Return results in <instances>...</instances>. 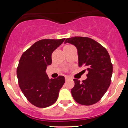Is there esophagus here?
<instances>
[{
	"instance_id": "esophagus-1",
	"label": "esophagus",
	"mask_w": 128,
	"mask_h": 128,
	"mask_svg": "<svg viewBox=\"0 0 128 128\" xmlns=\"http://www.w3.org/2000/svg\"><path fill=\"white\" fill-rule=\"evenodd\" d=\"M70 79V77H69V76H65L66 81H67V80H69Z\"/></svg>"
}]
</instances>
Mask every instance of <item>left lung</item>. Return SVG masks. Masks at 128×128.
Masks as SVG:
<instances>
[{"instance_id": "obj_1", "label": "left lung", "mask_w": 128, "mask_h": 128, "mask_svg": "<svg viewBox=\"0 0 128 128\" xmlns=\"http://www.w3.org/2000/svg\"><path fill=\"white\" fill-rule=\"evenodd\" d=\"M77 48L79 66L88 71L86 80L80 82L74 79L72 96L77 103L91 105L98 102L110 85L113 65L106 48L94 39L86 37L67 38L64 43Z\"/></svg>"}]
</instances>
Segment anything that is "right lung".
I'll use <instances>...</instances> for the list:
<instances>
[{"instance_id":"1","label":"right lung","mask_w":128,"mask_h":128,"mask_svg":"<svg viewBox=\"0 0 128 128\" xmlns=\"http://www.w3.org/2000/svg\"><path fill=\"white\" fill-rule=\"evenodd\" d=\"M64 39H45L37 41L20 59L16 70L18 84L28 100L37 107L53 105L65 82L64 76L49 80L46 72L47 66L52 64V54Z\"/></svg>"}]
</instances>
